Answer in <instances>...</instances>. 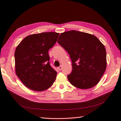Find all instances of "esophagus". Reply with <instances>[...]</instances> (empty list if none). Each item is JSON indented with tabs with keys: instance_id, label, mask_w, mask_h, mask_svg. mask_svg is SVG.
<instances>
[{
	"instance_id": "1",
	"label": "esophagus",
	"mask_w": 121,
	"mask_h": 121,
	"mask_svg": "<svg viewBox=\"0 0 121 121\" xmlns=\"http://www.w3.org/2000/svg\"><path fill=\"white\" fill-rule=\"evenodd\" d=\"M62 68H63V67H62L61 65H60V66L59 67H58V68H57L58 69V70H59V71H60L61 69H62Z\"/></svg>"
}]
</instances>
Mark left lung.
I'll return each instance as SVG.
<instances>
[{"label":"left lung","mask_w":121,"mask_h":121,"mask_svg":"<svg viewBox=\"0 0 121 121\" xmlns=\"http://www.w3.org/2000/svg\"><path fill=\"white\" fill-rule=\"evenodd\" d=\"M57 42L68 52L73 69L69 82L80 89L91 88L100 81L107 68L104 46L96 36L75 30L60 34Z\"/></svg>","instance_id":"8db88e82"}]
</instances>
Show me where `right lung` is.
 <instances>
[{"mask_svg":"<svg viewBox=\"0 0 121 121\" xmlns=\"http://www.w3.org/2000/svg\"><path fill=\"white\" fill-rule=\"evenodd\" d=\"M60 34L44 32L29 35L17 45L14 52L15 71L24 85L35 91L52 86L57 72L50 66L48 50Z\"/></svg>","mask_w":121,"mask_h":121,"instance_id":"1","label":"right lung"}]
</instances>
